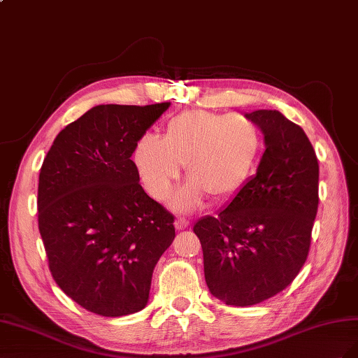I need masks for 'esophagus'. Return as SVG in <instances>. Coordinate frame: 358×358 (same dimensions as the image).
Segmentation results:
<instances>
[{
	"instance_id": "1",
	"label": "esophagus",
	"mask_w": 358,
	"mask_h": 358,
	"mask_svg": "<svg viewBox=\"0 0 358 358\" xmlns=\"http://www.w3.org/2000/svg\"><path fill=\"white\" fill-rule=\"evenodd\" d=\"M173 224H176V228L178 231L181 229H186L189 227V220H185V219H176V222H173Z\"/></svg>"
}]
</instances>
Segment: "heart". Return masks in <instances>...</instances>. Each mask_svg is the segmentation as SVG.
I'll use <instances>...</instances> for the list:
<instances>
[{
    "label": "heart",
    "instance_id": "heart-1",
    "mask_svg": "<svg viewBox=\"0 0 358 358\" xmlns=\"http://www.w3.org/2000/svg\"><path fill=\"white\" fill-rule=\"evenodd\" d=\"M261 148V131L248 117L192 109L172 117L162 139L141 136L134 163L142 186L157 201L169 196L180 166H185L190 181L169 206L177 213H192L206 196L213 202L236 196L252 176Z\"/></svg>",
    "mask_w": 358,
    "mask_h": 358
}]
</instances>
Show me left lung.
Segmentation results:
<instances>
[{"label":"left lung","mask_w":358,"mask_h":358,"mask_svg":"<svg viewBox=\"0 0 358 358\" xmlns=\"http://www.w3.org/2000/svg\"><path fill=\"white\" fill-rule=\"evenodd\" d=\"M264 135L257 173L216 216L193 231L213 297L258 304L283 291L306 262L318 211L320 166L304 130L279 110L244 114Z\"/></svg>","instance_id":"obj_1"}]
</instances>
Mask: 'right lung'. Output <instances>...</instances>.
Returning <instances> with one entry per match:
<instances>
[{
    "label": "right lung",
    "mask_w": 358,
    "mask_h": 358,
    "mask_svg": "<svg viewBox=\"0 0 358 358\" xmlns=\"http://www.w3.org/2000/svg\"><path fill=\"white\" fill-rule=\"evenodd\" d=\"M165 103L97 105L57 135L38 176V231L58 287L101 316L142 310L173 216L139 185L138 139Z\"/></svg>",
    "instance_id": "1"
}]
</instances>
